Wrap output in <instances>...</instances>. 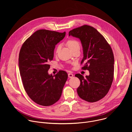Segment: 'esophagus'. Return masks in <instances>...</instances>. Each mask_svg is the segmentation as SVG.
I'll use <instances>...</instances> for the list:
<instances>
[{"label": "esophagus", "instance_id": "1", "mask_svg": "<svg viewBox=\"0 0 132 132\" xmlns=\"http://www.w3.org/2000/svg\"><path fill=\"white\" fill-rule=\"evenodd\" d=\"M68 77H69V78H72V77L73 76V74L71 73H69L68 74Z\"/></svg>", "mask_w": 132, "mask_h": 132}]
</instances>
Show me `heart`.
<instances>
[{
  "label": "heart",
  "mask_w": 132,
  "mask_h": 132,
  "mask_svg": "<svg viewBox=\"0 0 132 132\" xmlns=\"http://www.w3.org/2000/svg\"><path fill=\"white\" fill-rule=\"evenodd\" d=\"M67 45L68 46V47L70 48V49L72 51V50H73L75 48H76L77 46H79V42L75 39H70L69 40H68L67 42ZM61 47V45H59L57 46V48L56 49V53H57L59 52V51L60 50Z\"/></svg>",
  "instance_id": "obj_1"
}]
</instances>
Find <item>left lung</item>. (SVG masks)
<instances>
[{
  "instance_id": "left-lung-1",
  "label": "left lung",
  "mask_w": 132,
  "mask_h": 132,
  "mask_svg": "<svg viewBox=\"0 0 132 132\" xmlns=\"http://www.w3.org/2000/svg\"><path fill=\"white\" fill-rule=\"evenodd\" d=\"M69 35L79 39L83 48L85 63L82 69L88 70L85 78L75 75L80 81L77 91L79 97L89 102L104 97L109 92L114 76V59L112 50L103 36L95 28L84 25L69 32Z\"/></svg>"
}]
</instances>
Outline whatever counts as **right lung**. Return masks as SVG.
<instances>
[{
    "mask_svg": "<svg viewBox=\"0 0 132 132\" xmlns=\"http://www.w3.org/2000/svg\"><path fill=\"white\" fill-rule=\"evenodd\" d=\"M66 32L42 29L35 32L23 43L19 55V68L24 88L36 103L50 106L61 98L67 73L60 70L49 75L48 62L54 57L55 45Z\"/></svg>",
    "mask_w": 132,
    "mask_h": 132,
    "instance_id": "right-lung-1",
    "label": "right lung"
}]
</instances>
